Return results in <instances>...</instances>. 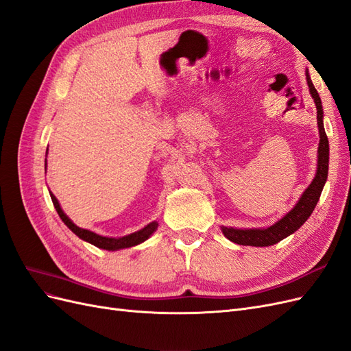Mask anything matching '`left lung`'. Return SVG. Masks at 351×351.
Segmentation results:
<instances>
[{"mask_svg": "<svg viewBox=\"0 0 351 351\" xmlns=\"http://www.w3.org/2000/svg\"><path fill=\"white\" fill-rule=\"evenodd\" d=\"M307 84H309V90L312 98L316 104V119H317V127H319V147H317V171L313 178L311 186L304 190L300 200L297 202V205L287 214L284 218H281L277 224H274L268 228H252V230H237V228H227L222 227V232L224 236L237 244H243V246H272V244L281 241L282 239L289 237L294 231L299 230L304 222L312 215V212L317 204V200L321 197L324 184L328 177V162H329V145L328 137L324 129L322 121V104L321 98L317 95L313 83L309 77V74H306Z\"/></svg>", "mask_w": 351, "mask_h": 351, "instance_id": "obj_1", "label": "left lung"}]
</instances>
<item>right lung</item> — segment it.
Wrapping results in <instances>:
<instances>
[{"mask_svg":"<svg viewBox=\"0 0 351 351\" xmlns=\"http://www.w3.org/2000/svg\"><path fill=\"white\" fill-rule=\"evenodd\" d=\"M51 195V199H52V204H54L56 206V210L58 212L60 218L62 219V222L76 234L77 237H80L82 240L84 241H89L92 243L93 246H97L99 249H105V250H119V249H125V247H132V246H136V244H139L142 241H145L146 239H149L152 232L156 230L158 227V222L154 221L151 222V224H147L145 228H142L141 231H136L133 232V234H129V236H124V237H119V239H112V237H102V236H98L95 234V232L89 231V230H83V228H79L77 226H74L73 222L70 221V218L62 212L60 204L57 197Z\"/></svg>","mask_w":351,"mask_h":351,"instance_id":"obj_1","label":"right lung"}]
</instances>
